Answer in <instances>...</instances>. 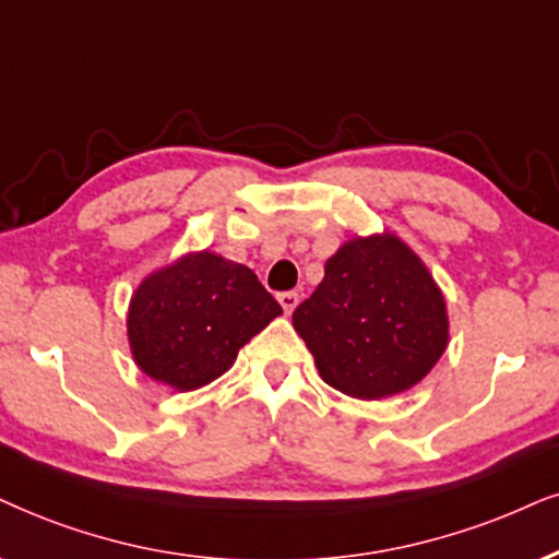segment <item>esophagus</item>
<instances>
[{
    "label": "esophagus",
    "mask_w": 559,
    "mask_h": 559,
    "mask_svg": "<svg viewBox=\"0 0 559 559\" xmlns=\"http://www.w3.org/2000/svg\"><path fill=\"white\" fill-rule=\"evenodd\" d=\"M278 301H281V307H284V312L292 314L294 309L299 307V294H296V292H284V294H278Z\"/></svg>",
    "instance_id": "obj_1"
}]
</instances>
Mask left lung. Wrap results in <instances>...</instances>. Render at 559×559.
I'll return each instance as SVG.
<instances>
[{"label":"left lung","mask_w":559,"mask_h":559,"mask_svg":"<svg viewBox=\"0 0 559 559\" xmlns=\"http://www.w3.org/2000/svg\"><path fill=\"white\" fill-rule=\"evenodd\" d=\"M324 384L356 400L413 390L449 345L443 292L394 231L353 237L294 312Z\"/></svg>","instance_id":"obj_1"}]
</instances>
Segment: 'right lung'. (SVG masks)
I'll return each instance as SVG.
<instances>
[{"label": "right lung", "mask_w": 559, "mask_h": 559, "mask_svg": "<svg viewBox=\"0 0 559 559\" xmlns=\"http://www.w3.org/2000/svg\"><path fill=\"white\" fill-rule=\"evenodd\" d=\"M284 314L258 275L211 250L186 252L136 286L126 332L133 364L175 392L222 377L267 322Z\"/></svg>", "instance_id": "add662e5"}]
</instances>
